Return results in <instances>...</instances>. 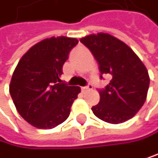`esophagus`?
<instances>
[{
  "mask_svg": "<svg viewBox=\"0 0 158 158\" xmlns=\"http://www.w3.org/2000/svg\"><path fill=\"white\" fill-rule=\"evenodd\" d=\"M81 89H82L83 91H86V90H92V89H93V85H92L91 83H89V84H87L86 86L81 87Z\"/></svg>",
  "mask_w": 158,
  "mask_h": 158,
  "instance_id": "1",
  "label": "esophagus"
}]
</instances>
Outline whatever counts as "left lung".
<instances>
[{"label":"left lung","mask_w":158,"mask_h":158,"mask_svg":"<svg viewBox=\"0 0 158 158\" xmlns=\"http://www.w3.org/2000/svg\"><path fill=\"white\" fill-rule=\"evenodd\" d=\"M99 63L101 78L111 80L99 90L100 102L92 107L99 119L124 123L140 110L147 98L149 74L143 62L127 44L108 33L90 34L81 39Z\"/></svg>","instance_id":"8db88e82"}]
</instances>
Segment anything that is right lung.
Returning <instances> with one entry per match:
<instances>
[{
    "label": "right lung",
    "instance_id": "right-lung-1",
    "mask_svg": "<svg viewBox=\"0 0 158 158\" xmlns=\"http://www.w3.org/2000/svg\"><path fill=\"white\" fill-rule=\"evenodd\" d=\"M78 43L59 36L35 44L18 62L9 93L19 114L31 126L50 130L69 117L81 88L60 80L69 52Z\"/></svg>",
    "mask_w": 158,
    "mask_h": 158
}]
</instances>
